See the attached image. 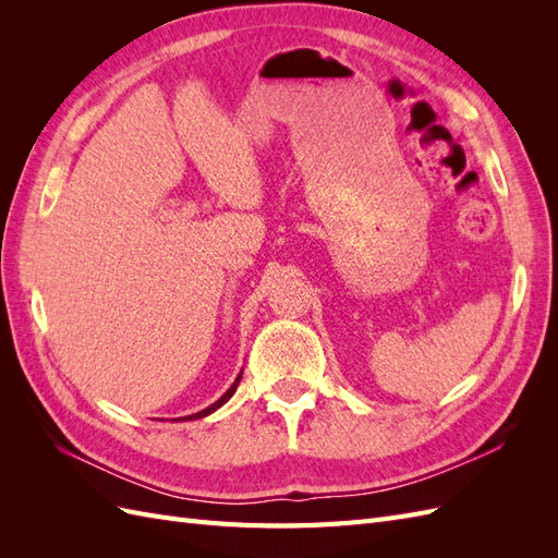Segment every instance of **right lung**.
Returning <instances> with one entry per match:
<instances>
[{
  "label": "right lung",
  "mask_w": 558,
  "mask_h": 558,
  "mask_svg": "<svg viewBox=\"0 0 558 558\" xmlns=\"http://www.w3.org/2000/svg\"><path fill=\"white\" fill-rule=\"evenodd\" d=\"M240 379H242V375H240L238 379H234V384H232V386L228 388V391L223 393V398H218V400H216V402L211 404V408H207V410H202V412H197V414H191L189 418H202V416H207V414H211L214 410H218V408H221V404H223V402H228V400L232 398V393H234V391H238V386H240Z\"/></svg>",
  "instance_id": "1"
}]
</instances>
